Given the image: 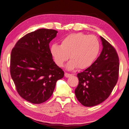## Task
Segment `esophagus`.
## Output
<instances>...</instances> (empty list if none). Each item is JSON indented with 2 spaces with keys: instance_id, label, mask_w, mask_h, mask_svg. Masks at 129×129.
<instances>
[{
  "instance_id": "1",
  "label": "esophagus",
  "mask_w": 129,
  "mask_h": 129,
  "mask_svg": "<svg viewBox=\"0 0 129 129\" xmlns=\"http://www.w3.org/2000/svg\"><path fill=\"white\" fill-rule=\"evenodd\" d=\"M72 74H69V73H65V76L66 77H69L70 76H71Z\"/></svg>"
}]
</instances>
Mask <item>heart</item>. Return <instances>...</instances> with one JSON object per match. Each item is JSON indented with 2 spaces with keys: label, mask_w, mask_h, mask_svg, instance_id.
<instances>
[{
  "label": "heart",
  "mask_w": 129,
  "mask_h": 129,
  "mask_svg": "<svg viewBox=\"0 0 129 129\" xmlns=\"http://www.w3.org/2000/svg\"><path fill=\"white\" fill-rule=\"evenodd\" d=\"M99 51L100 43L97 37L83 33L69 34L62 39L61 45L54 44L51 47V54L58 67H63L69 56L72 58L67 65L70 70L91 66Z\"/></svg>",
  "instance_id": "obj_1"
}]
</instances>
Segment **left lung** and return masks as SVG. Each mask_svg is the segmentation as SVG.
Returning <instances> with one entry per match:
<instances>
[{
  "label": "left lung",
  "instance_id": "left-lung-1",
  "mask_svg": "<svg viewBox=\"0 0 129 129\" xmlns=\"http://www.w3.org/2000/svg\"><path fill=\"white\" fill-rule=\"evenodd\" d=\"M101 53L90 67L77 74L79 82L75 90L77 100L85 107L102 103L111 95L119 76V57L114 47L100 37Z\"/></svg>",
  "mask_w": 129,
  "mask_h": 129
}]
</instances>
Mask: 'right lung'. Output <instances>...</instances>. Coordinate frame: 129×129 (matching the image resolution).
Instances as JSON below:
<instances>
[{"label":"right lung","mask_w":129,"mask_h":129,"mask_svg":"<svg viewBox=\"0 0 129 129\" xmlns=\"http://www.w3.org/2000/svg\"><path fill=\"white\" fill-rule=\"evenodd\" d=\"M57 31L39 29L21 38L11 51L10 73L18 94L33 104H41L52 95L64 72L55 64L49 43Z\"/></svg>","instance_id":"obj_1"}]
</instances>
